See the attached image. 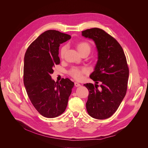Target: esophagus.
<instances>
[{
    "mask_svg": "<svg viewBox=\"0 0 148 148\" xmlns=\"http://www.w3.org/2000/svg\"><path fill=\"white\" fill-rule=\"evenodd\" d=\"M74 85H75V87H79V86H81V84H80V83H77V82H75V83H74Z\"/></svg>",
    "mask_w": 148,
    "mask_h": 148,
    "instance_id": "esophagus-1",
    "label": "esophagus"
}]
</instances>
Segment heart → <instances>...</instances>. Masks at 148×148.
Instances as JSON below:
<instances>
[{
    "label": "heart",
    "instance_id": "1",
    "mask_svg": "<svg viewBox=\"0 0 148 148\" xmlns=\"http://www.w3.org/2000/svg\"><path fill=\"white\" fill-rule=\"evenodd\" d=\"M77 47L78 51L80 52L81 54L84 52H88L90 53L91 51V46L87 42H80L77 44ZM66 50V46H64L61 47L60 50V56L62 58L64 57L65 52ZM87 73V70L85 68H80L77 66H73L72 67L70 71H69V74L71 77H73L75 80H80L82 79L83 75Z\"/></svg>",
    "mask_w": 148,
    "mask_h": 148
}]
</instances>
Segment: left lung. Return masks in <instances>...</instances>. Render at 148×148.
Wrapping results in <instances>:
<instances>
[{
  "label": "left lung",
  "mask_w": 148,
  "mask_h": 148,
  "mask_svg": "<svg viewBox=\"0 0 148 148\" xmlns=\"http://www.w3.org/2000/svg\"><path fill=\"white\" fill-rule=\"evenodd\" d=\"M92 39L98 52V60L90 77L96 84L86 83L88 90L86 109L94 119L103 120L112 116L125 96L129 70L124 51L113 37L103 29L93 28L82 32Z\"/></svg>",
  "instance_id": "1"
}]
</instances>
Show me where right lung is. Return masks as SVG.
I'll return each mask as SVG.
<instances>
[{"instance_id":"right-lung-1","label":"right lung","mask_w":148,"mask_h":148,"mask_svg":"<svg viewBox=\"0 0 148 148\" xmlns=\"http://www.w3.org/2000/svg\"><path fill=\"white\" fill-rule=\"evenodd\" d=\"M71 37L49 29L30 44L25 54L23 79L27 93L36 110L46 118L56 117L65 111L74 85L67 78L60 83L51 78L55 65L60 64L59 47Z\"/></svg>"}]
</instances>
